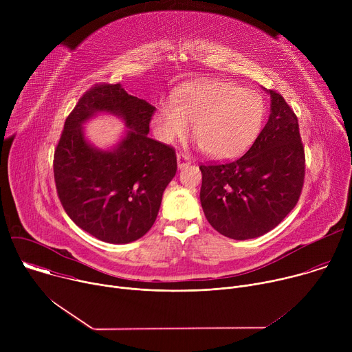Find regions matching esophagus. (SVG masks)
I'll list each match as a JSON object with an SVG mask.
<instances>
[{"mask_svg": "<svg viewBox=\"0 0 352 352\" xmlns=\"http://www.w3.org/2000/svg\"><path fill=\"white\" fill-rule=\"evenodd\" d=\"M177 164H178V168L182 170V168H185V167H188L190 164V160H189L188 156L179 153V155H177Z\"/></svg>", "mask_w": 352, "mask_h": 352, "instance_id": "1", "label": "esophagus"}]
</instances>
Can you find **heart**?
Here are the masks:
<instances>
[{
  "label": "heart",
  "mask_w": 352,
  "mask_h": 352,
  "mask_svg": "<svg viewBox=\"0 0 352 352\" xmlns=\"http://www.w3.org/2000/svg\"><path fill=\"white\" fill-rule=\"evenodd\" d=\"M266 109L262 97L239 85L205 79L195 80L173 96L153 116L156 136L171 143L184 138L192 122L197 146L214 159H230L255 140Z\"/></svg>",
  "instance_id": "1"
}]
</instances>
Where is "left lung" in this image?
<instances>
[{"label": "left lung", "mask_w": 352, "mask_h": 352, "mask_svg": "<svg viewBox=\"0 0 352 352\" xmlns=\"http://www.w3.org/2000/svg\"><path fill=\"white\" fill-rule=\"evenodd\" d=\"M270 94L267 124L248 152L227 164L200 166V204L210 226L232 239H252L295 208L305 175L298 120L281 94Z\"/></svg>", "instance_id": "left-lung-1"}]
</instances>
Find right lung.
Here are the masks:
<instances>
[{
	"label": "right lung",
	"instance_id": "right-lung-1",
	"mask_svg": "<svg viewBox=\"0 0 352 352\" xmlns=\"http://www.w3.org/2000/svg\"><path fill=\"white\" fill-rule=\"evenodd\" d=\"M155 109L120 83L97 85L65 121L54 153L58 197L69 219L100 241L121 245L142 238L177 173L174 150L147 136ZM98 115H113L127 128L111 148H97L85 136L84 125Z\"/></svg>",
	"mask_w": 352,
	"mask_h": 352
}]
</instances>
